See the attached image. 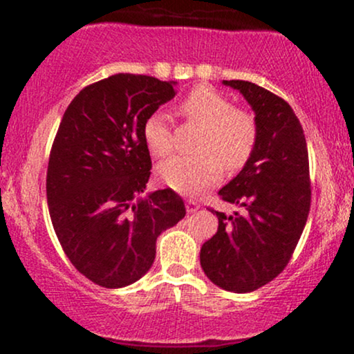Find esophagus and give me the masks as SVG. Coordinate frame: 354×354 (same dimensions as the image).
Returning <instances> with one entry per match:
<instances>
[{
	"label": "esophagus",
	"mask_w": 354,
	"mask_h": 354,
	"mask_svg": "<svg viewBox=\"0 0 354 354\" xmlns=\"http://www.w3.org/2000/svg\"><path fill=\"white\" fill-rule=\"evenodd\" d=\"M198 209H200V203L194 201V200H188V201H186V211H188L189 214H191V213H196Z\"/></svg>",
	"instance_id": "34e87169"
}]
</instances>
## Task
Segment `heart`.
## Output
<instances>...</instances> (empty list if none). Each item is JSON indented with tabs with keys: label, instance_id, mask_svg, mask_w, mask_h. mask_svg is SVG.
I'll list each match as a JSON object with an SVG mask.
<instances>
[{
	"label": "heart",
	"instance_id": "b5f03b06",
	"mask_svg": "<svg viewBox=\"0 0 354 354\" xmlns=\"http://www.w3.org/2000/svg\"><path fill=\"white\" fill-rule=\"evenodd\" d=\"M181 113L203 126L198 136V154L173 156L158 166V176L174 191L193 194L221 180L223 166L236 173L245 168L258 145V123L253 113L234 108L233 101L214 88L196 86L181 103ZM143 140L149 153L163 158L173 149V133L168 116L153 111L145 120Z\"/></svg>",
	"mask_w": 354,
	"mask_h": 354
}]
</instances>
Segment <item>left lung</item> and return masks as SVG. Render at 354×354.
Here are the masks:
<instances>
[{"mask_svg": "<svg viewBox=\"0 0 354 354\" xmlns=\"http://www.w3.org/2000/svg\"><path fill=\"white\" fill-rule=\"evenodd\" d=\"M254 111L258 145L245 168L219 189L223 201L245 214L211 209L218 231L201 246L203 271L216 286L250 293L273 281L290 263L311 205L310 161L299 120L283 98L250 83L231 80Z\"/></svg>", "mask_w": 354, "mask_h": 354, "instance_id": "left-lung-1", "label": "left lung"}]
</instances>
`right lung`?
<instances>
[{
	"instance_id": "add662e5",
	"label": "right lung",
	"mask_w": 354,
	"mask_h": 354,
	"mask_svg": "<svg viewBox=\"0 0 354 354\" xmlns=\"http://www.w3.org/2000/svg\"><path fill=\"white\" fill-rule=\"evenodd\" d=\"M174 95V81L118 73L81 89L53 141V228L73 266L103 288L128 286L148 273L158 236L186 214L171 188L138 198L151 174L145 120Z\"/></svg>"
}]
</instances>
